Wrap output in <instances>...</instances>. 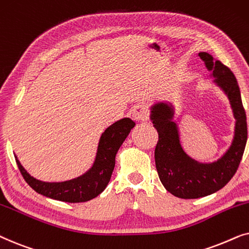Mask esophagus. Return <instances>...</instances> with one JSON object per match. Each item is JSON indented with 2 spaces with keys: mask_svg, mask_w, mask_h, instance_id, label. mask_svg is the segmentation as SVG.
Segmentation results:
<instances>
[{
  "mask_svg": "<svg viewBox=\"0 0 249 249\" xmlns=\"http://www.w3.org/2000/svg\"><path fill=\"white\" fill-rule=\"evenodd\" d=\"M132 117L134 121L143 122L149 118V110L144 105H135L131 110Z\"/></svg>",
  "mask_w": 249,
  "mask_h": 249,
  "instance_id": "obj_1",
  "label": "esophagus"
}]
</instances>
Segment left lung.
Here are the masks:
<instances>
[{
    "instance_id": "1",
    "label": "left lung",
    "mask_w": 249,
    "mask_h": 249,
    "mask_svg": "<svg viewBox=\"0 0 249 249\" xmlns=\"http://www.w3.org/2000/svg\"><path fill=\"white\" fill-rule=\"evenodd\" d=\"M215 83L228 95L236 118L232 144L225 155L212 164H200L191 159L181 147L177 124L172 121L173 108L164 102L151 107V121L158 132L155 161L158 177L165 189L175 197L195 199L214 194L232 178L239 167L247 142V122L239 85L233 72L211 54H198Z\"/></svg>"
}]
</instances>
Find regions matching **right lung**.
Listing matches in <instances>:
<instances>
[{
	"mask_svg": "<svg viewBox=\"0 0 249 249\" xmlns=\"http://www.w3.org/2000/svg\"><path fill=\"white\" fill-rule=\"evenodd\" d=\"M130 118L114 123L102 133L99 141L93 166L82 177L65 182H42L27 173L16 157L17 165L25 181L36 192L52 199L66 203H83L95 198L105 190L115 167V157L123 142L134 127Z\"/></svg>",
	"mask_w": 249,
	"mask_h": 249,
	"instance_id": "right-lung-1",
	"label": "right lung"
}]
</instances>
